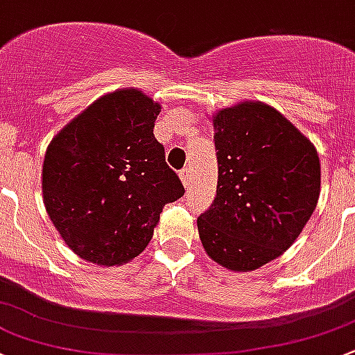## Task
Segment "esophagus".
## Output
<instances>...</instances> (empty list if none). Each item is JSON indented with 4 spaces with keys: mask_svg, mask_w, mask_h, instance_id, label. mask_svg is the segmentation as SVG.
I'll list each match as a JSON object with an SVG mask.
<instances>
[{
    "mask_svg": "<svg viewBox=\"0 0 355 355\" xmlns=\"http://www.w3.org/2000/svg\"><path fill=\"white\" fill-rule=\"evenodd\" d=\"M180 178H182V184H184L185 187L189 189L190 187V182H192V180H190V168L189 166H185L184 170L180 171Z\"/></svg>",
    "mask_w": 355,
    "mask_h": 355,
    "instance_id": "obj_1",
    "label": "esophagus"
}]
</instances>
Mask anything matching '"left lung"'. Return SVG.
I'll list each match as a JSON object with an SVG mask.
<instances>
[{
    "label": "left lung",
    "instance_id": "1",
    "mask_svg": "<svg viewBox=\"0 0 355 355\" xmlns=\"http://www.w3.org/2000/svg\"><path fill=\"white\" fill-rule=\"evenodd\" d=\"M218 190L197 219L207 255L230 270H255L294 243L320 197L315 146L260 102L212 119Z\"/></svg>",
    "mask_w": 355,
    "mask_h": 355
}]
</instances>
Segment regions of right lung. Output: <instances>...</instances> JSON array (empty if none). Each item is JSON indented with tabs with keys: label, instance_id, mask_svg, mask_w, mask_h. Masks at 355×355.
I'll use <instances>...</instances> for the list:
<instances>
[{
	"label": "right lung",
	"instance_id": "obj_1",
	"mask_svg": "<svg viewBox=\"0 0 355 355\" xmlns=\"http://www.w3.org/2000/svg\"><path fill=\"white\" fill-rule=\"evenodd\" d=\"M162 107L137 89L96 100L47 148V214L76 255L121 266L139 255L168 202L184 196L153 134Z\"/></svg>",
	"mask_w": 355,
	"mask_h": 355
}]
</instances>
